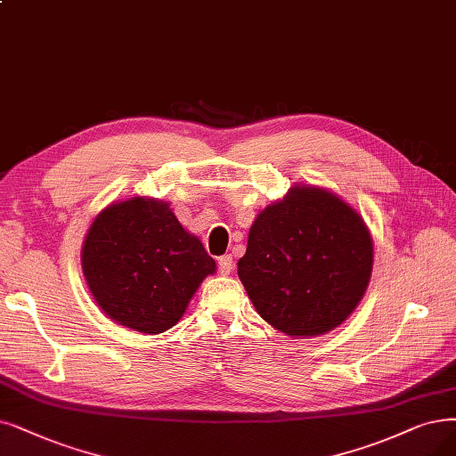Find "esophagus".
Returning <instances> with one entry per match:
<instances>
[{"label":"esophagus","instance_id":"1","mask_svg":"<svg viewBox=\"0 0 456 456\" xmlns=\"http://www.w3.org/2000/svg\"><path fill=\"white\" fill-rule=\"evenodd\" d=\"M233 269V258L230 254H224V256L218 258V271H221V275H230Z\"/></svg>","mask_w":456,"mask_h":456}]
</instances>
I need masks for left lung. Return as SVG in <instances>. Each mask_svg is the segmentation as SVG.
I'll return each mask as SVG.
<instances>
[{
	"label": "left lung",
	"mask_w": 456,
	"mask_h": 456,
	"mask_svg": "<svg viewBox=\"0 0 456 456\" xmlns=\"http://www.w3.org/2000/svg\"><path fill=\"white\" fill-rule=\"evenodd\" d=\"M372 262L362 216L330 191L296 185L252 223L238 275L267 323L289 337H316L355 311Z\"/></svg>",
	"instance_id": "1"
}]
</instances>
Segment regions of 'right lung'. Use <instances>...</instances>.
Listing matches in <instances>:
<instances>
[{"instance_id":"add662e5","label":"right lung","mask_w":456,"mask_h":456,"mask_svg":"<svg viewBox=\"0 0 456 456\" xmlns=\"http://www.w3.org/2000/svg\"><path fill=\"white\" fill-rule=\"evenodd\" d=\"M215 269L202 241L155 198L134 196L102 209L82 247L84 277L101 311L145 335L175 325Z\"/></svg>"}]
</instances>
